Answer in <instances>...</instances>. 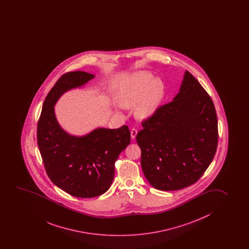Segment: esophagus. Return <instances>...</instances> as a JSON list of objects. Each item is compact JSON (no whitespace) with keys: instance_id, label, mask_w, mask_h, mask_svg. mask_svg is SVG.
<instances>
[{"instance_id":"34e87169","label":"esophagus","mask_w":249,"mask_h":249,"mask_svg":"<svg viewBox=\"0 0 249 249\" xmlns=\"http://www.w3.org/2000/svg\"><path fill=\"white\" fill-rule=\"evenodd\" d=\"M138 131L135 129V128H133V129L131 130V138L134 140L135 138H136V135H137Z\"/></svg>"}]
</instances>
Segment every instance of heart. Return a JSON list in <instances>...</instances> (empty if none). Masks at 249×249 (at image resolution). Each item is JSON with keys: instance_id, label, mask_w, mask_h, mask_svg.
I'll list each match as a JSON object with an SVG mask.
<instances>
[{"instance_id": "b5f03b06", "label": "heart", "mask_w": 249, "mask_h": 249, "mask_svg": "<svg viewBox=\"0 0 249 249\" xmlns=\"http://www.w3.org/2000/svg\"><path fill=\"white\" fill-rule=\"evenodd\" d=\"M146 72H140L130 79L121 95L123 106H132L140 102L137 106L138 115L147 117L152 115L162 103L165 87L159 78Z\"/></svg>"}]
</instances>
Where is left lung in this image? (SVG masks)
<instances>
[{
	"mask_svg": "<svg viewBox=\"0 0 249 249\" xmlns=\"http://www.w3.org/2000/svg\"><path fill=\"white\" fill-rule=\"evenodd\" d=\"M136 136L141 168L153 188L174 191L195 183L214 159L217 118L213 100L188 71L173 101L157 108Z\"/></svg>",
	"mask_w": 249,
	"mask_h": 249,
	"instance_id": "8db88e82",
	"label": "left lung"
}]
</instances>
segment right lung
<instances>
[{
    "label": "right lung",
    "mask_w": 249,
    "mask_h": 249,
    "mask_svg": "<svg viewBox=\"0 0 249 249\" xmlns=\"http://www.w3.org/2000/svg\"><path fill=\"white\" fill-rule=\"evenodd\" d=\"M94 77L82 71L61 76L45 97L37 123V145L48 177L78 198L97 197L110 188L115 161L131 140L126 125L116 129L99 127L84 136L68 134L59 125L54 108L58 99Z\"/></svg>",
    "instance_id": "add662e5"
}]
</instances>
